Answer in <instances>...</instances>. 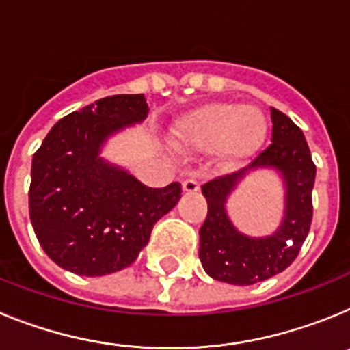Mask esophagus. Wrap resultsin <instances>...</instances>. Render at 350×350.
Returning <instances> with one entry per match:
<instances>
[{
	"mask_svg": "<svg viewBox=\"0 0 350 350\" xmlns=\"http://www.w3.org/2000/svg\"><path fill=\"white\" fill-rule=\"evenodd\" d=\"M182 189L185 191V193H196L198 189H200V184H198V180L194 177H189V178H185L184 182H182Z\"/></svg>",
	"mask_w": 350,
	"mask_h": 350,
	"instance_id": "esophagus-1",
	"label": "esophagus"
}]
</instances>
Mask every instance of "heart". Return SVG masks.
Segmentation results:
<instances>
[{
  "label": "heart",
  "mask_w": 350,
  "mask_h": 350,
  "mask_svg": "<svg viewBox=\"0 0 350 350\" xmlns=\"http://www.w3.org/2000/svg\"><path fill=\"white\" fill-rule=\"evenodd\" d=\"M267 137V119L258 107L208 103L185 116L173 131L177 145L198 150L215 148L219 157L237 163L261 147Z\"/></svg>",
  "instance_id": "obj_1"
}]
</instances>
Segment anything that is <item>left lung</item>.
Segmentation results:
<instances>
[{
	"label": "left lung",
	"instance_id": "1",
	"mask_svg": "<svg viewBox=\"0 0 350 350\" xmlns=\"http://www.w3.org/2000/svg\"><path fill=\"white\" fill-rule=\"evenodd\" d=\"M271 144L249 166L202 185L208 213L200 228V261L219 282L250 286L280 273L295 261L310 230L315 180L310 148L301 129L277 108H271ZM256 167L279 169L286 187L283 224L265 239L240 234L225 212L227 196Z\"/></svg>",
	"mask_w": 350,
	"mask_h": 350
}]
</instances>
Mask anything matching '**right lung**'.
Wrapping results in <instances>:
<instances>
[{"label": "right lung", "mask_w": 350, "mask_h": 350, "mask_svg": "<svg viewBox=\"0 0 350 350\" xmlns=\"http://www.w3.org/2000/svg\"><path fill=\"white\" fill-rule=\"evenodd\" d=\"M144 94H116L71 112L33 156L29 217L49 258L64 270L101 277L129 267L182 187H147L100 157L113 133L147 117Z\"/></svg>", "instance_id": "right-lung-1"}]
</instances>
